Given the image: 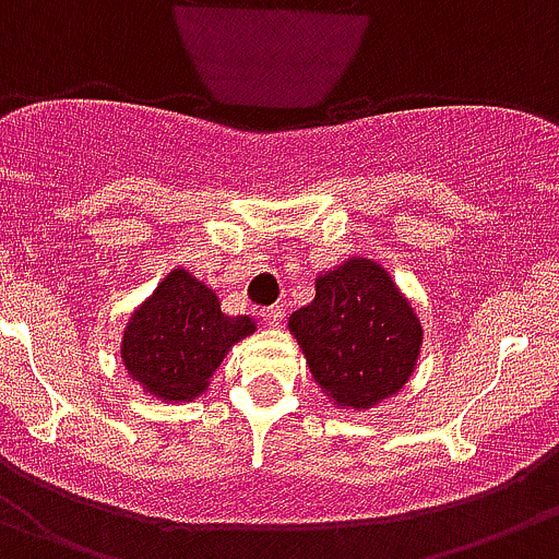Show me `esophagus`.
<instances>
[{"instance_id":"34e87169","label":"esophagus","mask_w":559,"mask_h":559,"mask_svg":"<svg viewBox=\"0 0 559 559\" xmlns=\"http://www.w3.org/2000/svg\"><path fill=\"white\" fill-rule=\"evenodd\" d=\"M260 318L265 321V326H283V307L280 305H271V307H263V312H260Z\"/></svg>"}]
</instances>
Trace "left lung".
Returning <instances> with one entry per match:
<instances>
[{"label": "left lung", "mask_w": 559, "mask_h": 559, "mask_svg": "<svg viewBox=\"0 0 559 559\" xmlns=\"http://www.w3.org/2000/svg\"><path fill=\"white\" fill-rule=\"evenodd\" d=\"M312 370L337 406L370 408L395 395L417 365L423 326L379 263L345 260L318 276L316 299L290 316Z\"/></svg>", "instance_id": "1"}]
</instances>
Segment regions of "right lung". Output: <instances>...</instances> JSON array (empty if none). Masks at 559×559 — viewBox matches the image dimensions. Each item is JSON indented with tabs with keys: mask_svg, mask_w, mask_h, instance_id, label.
I'll list each match as a JSON object with an SVG mask.
<instances>
[{
	"mask_svg": "<svg viewBox=\"0 0 559 559\" xmlns=\"http://www.w3.org/2000/svg\"><path fill=\"white\" fill-rule=\"evenodd\" d=\"M252 332V318L225 316L214 290L175 269L131 316L120 354L147 392L162 401H191L203 395L227 348Z\"/></svg>",
	"mask_w": 559,
	"mask_h": 559,
	"instance_id": "1",
	"label": "right lung"
}]
</instances>
